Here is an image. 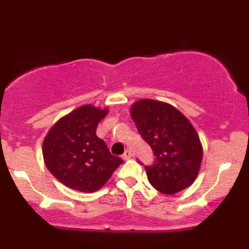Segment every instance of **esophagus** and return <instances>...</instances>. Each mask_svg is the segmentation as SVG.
Returning a JSON list of instances; mask_svg holds the SVG:
<instances>
[{
  "mask_svg": "<svg viewBox=\"0 0 249 249\" xmlns=\"http://www.w3.org/2000/svg\"><path fill=\"white\" fill-rule=\"evenodd\" d=\"M131 157H132V152H131L130 150H126L124 152V154H123V156H122V158L124 159V160H128V159H130Z\"/></svg>",
  "mask_w": 249,
  "mask_h": 249,
  "instance_id": "34e87169",
  "label": "esophagus"
}]
</instances>
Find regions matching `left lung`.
<instances>
[{
    "instance_id": "8db88e82",
    "label": "left lung",
    "mask_w": 249,
    "mask_h": 249,
    "mask_svg": "<svg viewBox=\"0 0 249 249\" xmlns=\"http://www.w3.org/2000/svg\"><path fill=\"white\" fill-rule=\"evenodd\" d=\"M131 117L156 156L152 166H145L150 184L164 194L190 187L202 160V145L191 122L173 105L153 99L133 103Z\"/></svg>"
}]
</instances>
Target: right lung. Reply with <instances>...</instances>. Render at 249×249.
I'll return each instance as SVG.
<instances>
[{"mask_svg": "<svg viewBox=\"0 0 249 249\" xmlns=\"http://www.w3.org/2000/svg\"><path fill=\"white\" fill-rule=\"evenodd\" d=\"M107 112V107L82 105L58 119L43 141L45 166L71 190L96 192L123 164L96 136L97 125Z\"/></svg>", "mask_w": 249, "mask_h": 249, "instance_id": "right-lung-1", "label": "right lung"}]
</instances>
